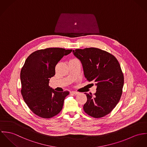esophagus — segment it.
Instances as JSON below:
<instances>
[{"label":"esophagus","instance_id":"obj_1","mask_svg":"<svg viewBox=\"0 0 147 147\" xmlns=\"http://www.w3.org/2000/svg\"><path fill=\"white\" fill-rule=\"evenodd\" d=\"M70 93L73 94H74V95H77V94H79L78 92H76V91H71V92H70Z\"/></svg>","mask_w":147,"mask_h":147}]
</instances>
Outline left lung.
Instances as JSON below:
<instances>
[{
	"instance_id": "obj_1",
	"label": "left lung",
	"mask_w": 147,
	"mask_h": 147,
	"mask_svg": "<svg viewBox=\"0 0 147 147\" xmlns=\"http://www.w3.org/2000/svg\"><path fill=\"white\" fill-rule=\"evenodd\" d=\"M73 53L81 61L87 81L97 86L94 95L84 93L87 100L83 110L94 118L104 117L112 111L122 94L124 77L118 61L112 54L94 47L75 49Z\"/></svg>"
}]
</instances>
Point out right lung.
Instances as JSON below:
<instances>
[{"label": "right lung", "mask_w": 147, "mask_h": 147, "mask_svg": "<svg viewBox=\"0 0 147 147\" xmlns=\"http://www.w3.org/2000/svg\"><path fill=\"white\" fill-rule=\"evenodd\" d=\"M72 49L47 48L39 49L26 59L20 73L21 92L34 114L50 118L63 109L68 91L57 92L49 87V78L55 74V66Z\"/></svg>", "instance_id": "1"}]
</instances>
